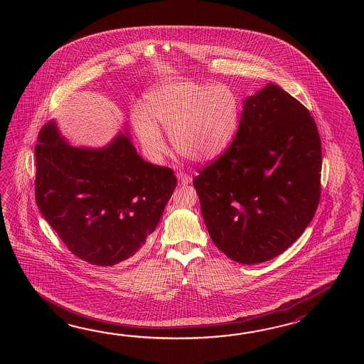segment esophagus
Here are the masks:
<instances>
[{
  "label": "esophagus",
  "mask_w": 364,
  "mask_h": 364,
  "mask_svg": "<svg viewBox=\"0 0 364 364\" xmlns=\"http://www.w3.org/2000/svg\"><path fill=\"white\" fill-rule=\"evenodd\" d=\"M177 178H178L179 183L182 186L188 185V183H191V181H193V178H191L188 174H186V173H178V174H177Z\"/></svg>",
  "instance_id": "1"
}]
</instances>
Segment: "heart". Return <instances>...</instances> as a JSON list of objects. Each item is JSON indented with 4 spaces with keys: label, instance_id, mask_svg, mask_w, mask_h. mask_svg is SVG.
<instances>
[{
    "label": "heart",
    "instance_id": "1",
    "mask_svg": "<svg viewBox=\"0 0 364 364\" xmlns=\"http://www.w3.org/2000/svg\"><path fill=\"white\" fill-rule=\"evenodd\" d=\"M240 122V101L230 87L173 79L152 87L143 108L132 109V124L148 156L166 152L163 132H169L179 155L208 164L232 146Z\"/></svg>",
    "mask_w": 364,
    "mask_h": 364
}]
</instances>
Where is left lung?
<instances>
[{"instance_id": "1", "label": "left lung", "mask_w": 364, "mask_h": 364, "mask_svg": "<svg viewBox=\"0 0 364 364\" xmlns=\"http://www.w3.org/2000/svg\"><path fill=\"white\" fill-rule=\"evenodd\" d=\"M320 171L309 109L272 83L248 96L232 146L193 181L213 243L248 265L282 254L314 218Z\"/></svg>"}]
</instances>
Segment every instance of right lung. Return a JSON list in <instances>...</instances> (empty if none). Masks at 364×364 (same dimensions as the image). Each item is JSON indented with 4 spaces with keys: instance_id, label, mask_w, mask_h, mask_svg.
Listing matches in <instances>:
<instances>
[{
    "instance_id": "add662e5",
    "label": "right lung",
    "mask_w": 364,
    "mask_h": 364,
    "mask_svg": "<svg viewBox=\"0 0 364 364\" xmlns=\"http://www.w3.org/2000/svg\"><path fill=\"white\" fill-rule=\"evenodd\" d=\"M38 141L35 199L66 247L100 267L139 255L177 185L171 168L144 161L129 132L105 147H73L50 119Z\"/></svg>"
}]
</instances>
